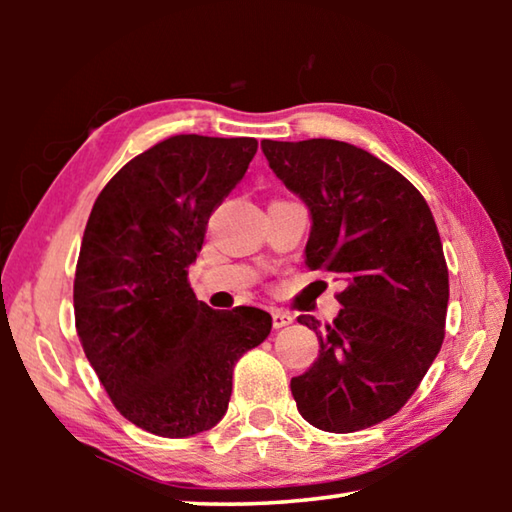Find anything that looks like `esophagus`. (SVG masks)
<instances>
[{"label":"esophagus","instance_id":"34e87169","mask_svg":"<svg viewBox=\"0 0 512 512\" xmlns=\"http://www.w3.org/2000/svg\"><path fill=\"white\" fill-rule=\"evenodd\" d=\"M293 323V316L289 314V311L284 309H273V327L280 329V327H287Z\"/></svg>","mask_w":512,"mask_h":512}]
</instances>
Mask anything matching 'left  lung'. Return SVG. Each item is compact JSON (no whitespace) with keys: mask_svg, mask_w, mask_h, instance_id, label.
Returning a JSON list of instances; mask_svg holds the SVG:
<instances>
[{"mask_svg":"<svg viewBox=\"0 0 512 512\" xmlns=\"http://www.w3.org/2000/svg\"><path fill=\"white\" fill-rule=\"evenodd\" d=\"M262 151L311 214L305 264L345 277L334 323L314 316L318 359L291 379L309 424L350 433L388 420L420 386L445 339L449 273L427 201L400 171L339 140Z\"/></svg>","mask_w":512,"mask_h":512,"instance_id":"obj_1","label":"left lung"}]
</instances>
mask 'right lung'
<instances>
[{
	"label": "right lung",
	"mask_w": 512,
	"mask_h": 512,
	"mask_svg": "<svg viewBox=\"0 0 512 512\" xmlns=\"http://www.w3.org/2000/svg\"><path fill=\"white\" fill-rule=\"evenodd\" d=\"M255 153V137H167L110 178L85 225L76 332L115 409L155 436L212 429L235 363L271 334L264 309L216 311L187 282L207 221Z\"/></svg>",
	"instance_id": "right-lung-1"
}]
</instances>
